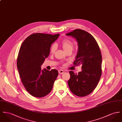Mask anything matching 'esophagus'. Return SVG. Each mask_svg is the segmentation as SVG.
Wrapping results in <instances>:
<instances>
[{"label": "esophagus", "instance_id": "obj_1", "mask_svg": "<svg viewBox=\"0 0 122 122\" xmlns=\"http://www.w3.org/2000/svg\"><path fill=\"white\" fill-rule=\"evenodd\" d=\"M64 71L63 70H58V73L59 74H62L64 73Z\"/></svg>", "mask_w": 122, "mask_h": 122}]
</instances>
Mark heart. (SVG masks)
Returning a JSON list of instances; mask_svg holds the SVG:
<instances>
[{
    "label": "heart",
    "instance_id": "1",
    "mask_svg": "<svg viewBox=\"0 0 122 122\" xmlns=\"http://www.w3.org/2000/svg\"><path fill=\"white\" fill-rule=\"evenodd\" d=\"M61 46L63 47L64 50L66 52L71 51H72L73 49L74 44L69 39H63L61 43ZM56 50V46L55 44H53L51 46L50 48V52L51 53H54Z\"/></svg>",
    "mask_w": 122,
    "mask_h": 122
}]
</instances>
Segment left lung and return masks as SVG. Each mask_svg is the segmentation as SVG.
<instances>
[{
	"label": "left lung",
	"instance_id": "1",
	"mask_svg": "<svg viewBox=\"0 0 122 122\" xmlns=\"http://www.w3.org/2000/svg\"><path fill=\"white\" fill-rule=\"evenodd\" d=\"M75 38L78 46L73 65H82V71L77 74L70 71L68 84L71 91L78 97L91 94L96 88L102 75V55L94 37L84 30L77 29L66 34Z\"/></svg>",
	"mask_w": 122,
	"mask_h": 122
}]
</instances>
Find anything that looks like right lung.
<instances>
[{"instance_id": "obj_1", "label": "right lung", "mask_w": 122, "mask_h": 122, "mask_svg": "<svg viewBox=\"0 0 122 122\" xmlns=\"http://www.w3.org/2000/svg\"><path fill=\"white\" fill-rule=\"evenodd\" d=\"M59 36L33 33L24 40L20 48L17 65L21 80L28 93L36 97L49 94L58 76L56 69L42 71L41 66L50 54L51 45Z\"/></svg>"}]
</instances>
